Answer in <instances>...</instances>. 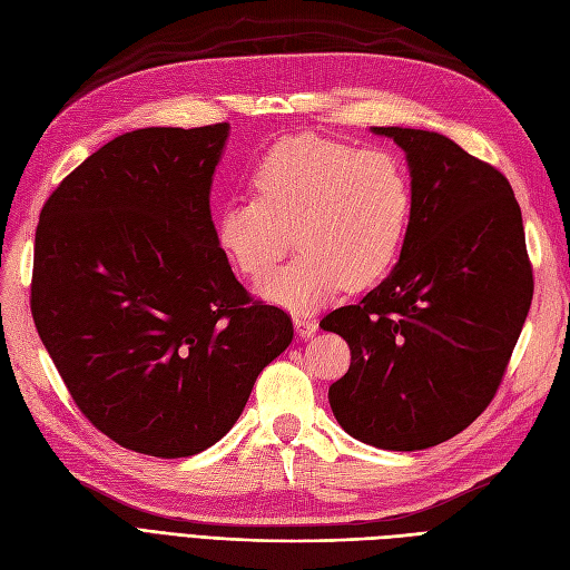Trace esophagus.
Instances as JSON below:
<instances>
[{
	"label": "esophagus",
	"instance_id": "34e87169",
	"mask_svg": "<svg viewBox=\"0 0 570 570\" xmlns=\"http://www.w3.org/2000/svg\"><path fill=\"white\" fill-rule=\"evenodd\" d=\"M292 323H295V331L299 333V337H312L318 331L316 318H312L308 314H295L292 316Z\"/></svg>",
	"mask_w": 570,
	"mask_h": 570
}]
</instances>
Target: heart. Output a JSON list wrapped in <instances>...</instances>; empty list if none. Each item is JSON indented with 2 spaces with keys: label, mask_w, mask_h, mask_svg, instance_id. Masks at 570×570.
Instances as JSON below:
<instances>
[{
  "label": "heart",
  "mask_w": 570,
  "mask_h": 570,
  "mask_svg": "<svg viewBox=\"0 0 570 570\" xmlns=\"http://www.w3.org/2000/svg\"><path fill=\"white\" fill-rule=\"evenodd\" d=\"M254 197L228 199L216 243L249 278L271 271L289 235L297 256L258 283V295L308 312L344 285L366 289L402 254L413 212L409 168L387 149H356L331 137L292 135L256 159Z\"/></svg>",
  "instance_id": "obj_1"
}]
</instances>
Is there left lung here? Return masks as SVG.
Listing matches in <instances>:
<instances>
[{
    "label": "left lung",
    "instance_id": "8db88e82",
    "mask_svg": "<svg viewBox=\"0 0 570 570\" xmlns=\"http://www.w3.org/2000/svg\"><path fill=\"white\" fill-rule=\"evenodd\" d=\"M371 132L406 154L413 212L387 278L321 321L352 350L327 400L352 438L428 450L469 428L502 383L532 299L523 218L509 180L446 135Z\"/></svg>",
    "mask_w": 570,
    "mask_h": 570
}]
</instances>
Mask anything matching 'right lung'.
<instances>
[{"label":"right lung","mask_w":570,"mask_h":570,"mask_svg":"<svg viewBox=\"0 0 570 570\" xmlns=\"http://www.w3.org/2000/svg\"><path fill=\"white\" fill-rule=\"evenodd\" d=\"M228 135H118L42 206L32 318L78 409L132 452H204L292 342L289 316L252 302L216 243L209 195Z\"/></svg>","instance_id":"1"}]
</instances>
